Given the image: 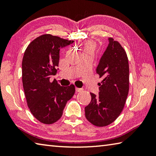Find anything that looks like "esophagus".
<instances>
[{
    "mask_svg": "<svg viewBox=\"0 0 156 156\" xmlns=\"http://www.w3.org/2000/svg\"><path fill=\"white\" fill-rule=\"evenodd\" d=\"M83 90L82 89H80V88H78V87H76V92H80L81 91H82Z\"/></svg>",
    "mask_w": 156,
    "mask_h": 156,
    "instance_id": "1",
    "label": "esophagus"
}]
</instances>
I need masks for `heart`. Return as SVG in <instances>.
<instances>
[{
	"label": "heart",
	"instance_id": "heart-1",
	"mask_svg": "<svg viewBox=\"0 0 156 156\" xmlns=\"http://www.w3.org/2000/svg\"><path fill=\"white\" fill-rule=\"evenodd\" d=\"M81 49L83 51V55H91L94 56L97 49V46L94 41H87L83 44Z\"/></svg>",
	"mask_w": 156,
	"mask_h": 156
}]
</instances>
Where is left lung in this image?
<instances>
[{
    "label": "left lung",
    "mask_w": 156,
    "mask_h": 156,
    "mask_svg": "<svg viewBox=\"0 0 156 156\" xmlns=\"http://www.w3.org/2000/svg\"><path fill=\"white\" fill-rule=\"evenodd\" d=\"M96 73L102 78L98 83L99 94L90 93L91 100L85 108L86 119L91 124L103 127L117 119L124 108L129 91V65L127 54L122 45L112 38Z\"/></svg>",
    "instance_id": "left-lung-1"
}]
</instances>
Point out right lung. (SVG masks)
Listing matches in <instances>:
<instances>
[{
    "instance_id": "add662e5",
    "label": "right lung",
    "mask_w": 156,
    "mask_h": 156,
    "mask_svg": "<svg viewBox=\"0 0 156 156\" xmlns=\"http://www.w3.org/2000/svg\"><path fill=\"white\" fill-rule=\"evenodd\" d=\"M60 37L45 34L32 41L22 61V82L27 105L39 122L52 124L61 118L66 102L73 97L75 86H60L51 76L55 75L60 50L73 43Z\"/></svg>"
}]
</instances>
